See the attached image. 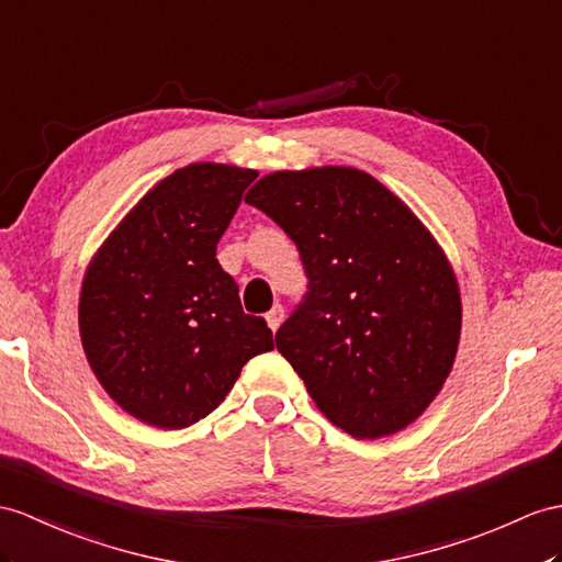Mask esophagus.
<instances>
[{"mask_svg":"<svg viewBox=\"0 0 562 562\" xmlns=\"http://www.w3.org/2000/svg\"><path fill=\"white\" fill-rule=\"evenodd\" d=\"M281 322H283V307L281 305H273L271 312L267 314V324H269L271 331H277V328L281 326Z\"/></svg>","mask_w":562,"mask_h":562,"instance_id":"34e87169","label":"esophagus"}]
</instances>
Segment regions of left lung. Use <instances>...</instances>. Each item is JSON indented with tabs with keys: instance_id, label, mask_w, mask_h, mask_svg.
I'll return each mask as SVG.
<instances>
[{
	"instance_id": "left-lung-1",
	"label": "left lung",
	"mask_w": 562,
	"mask_h": 562,
	"mask_svg": "<svg viewBox=\"0 0 562 562\" xmlns=\"http://www.w3.org/2000/svg\"><path fill=\"white\" fill-rule=\"evenodd\" d=\"M245 202L297 245L310 293L277 331L322 415L355 439L409 427L453 369L462 303L443 248L355 167L273 171Z\"/></svg>"
}]
</instances>
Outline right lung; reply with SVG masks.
I'll list each match as a JSON object with an SVG mask.
<instances>
[{"label": "right lung", "instance_id": "add662e5", "mask_svg": "<svg viewBox=\"0 0 562 562\" xmlns=\"http://www.w3.org/2000/svg\"><path fill=\"white\" fill-rule=\"evenodd\" d=\"M255 169L195 161L161 178L92 255L78 328L88 364L121 409L183 429L226 398L243 364L273 348L216 262Z\"/></svg>", "mask_w": 562, "mask_h": 562}]
</instances>
